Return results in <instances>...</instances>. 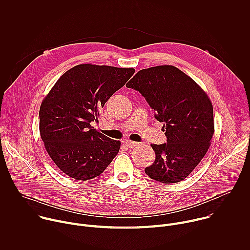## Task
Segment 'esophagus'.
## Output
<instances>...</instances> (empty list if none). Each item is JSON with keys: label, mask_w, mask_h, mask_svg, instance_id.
<instances>
[{"label": "esophagus", "mask_w": 250, "mask_h": 250, "mask_svg": "<svg viewBox=\"0 0 250 250\" xmlns=\"http://www.w3.org/2000/svg\"><path fill=\"white\" fill-rule=\"evenodd\" d=\"M125 145H126V146H127L128 148H133V147H135L138 144H137V142H134V141H131V140H126V141H125Z\"/></svg>", "instance_id": "obj_1"}]
</instances>
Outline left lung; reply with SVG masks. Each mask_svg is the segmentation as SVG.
<instances>
[{
  "mask_svg": "<svg viewBox=\"0 0 250 250\" xmlns=\"http://www.w3.org/2000/svg\"><path fill=\"white\" fill-rule=\"evenodd\" d=\"M126 87L146 98L167 137L166 144L151 145L156 156L146 175L164 184L184 180L207 153L215 131L208 97L172 65L142 69Z\"/></svg>",
  "mask_w": 250,
  "mask_h": 250,
  "instance_id": "1",
  "label": "left lung"
}]
</instances>
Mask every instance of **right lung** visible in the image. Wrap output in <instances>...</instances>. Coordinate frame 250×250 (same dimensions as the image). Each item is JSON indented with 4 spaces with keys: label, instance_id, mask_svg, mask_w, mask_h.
<instances>
[{
    "label": "right lung",
    "instance_id": "1",
    "mask_svg": "<svg viewBox=\"0 0 250 250\" xmlns=\"http://www.w3.org/2000/svg\"><path fill=\"white\" fill-rule=\"evenodd\" d=\"M133 68L80 64L57 80L40 109V131L56 166L76 180L101 175L121 142L92 127L100 109L134 73Z\"/></svg>",
    "mask_w": 250,
    "mask_h": 250
}]
</instances>
